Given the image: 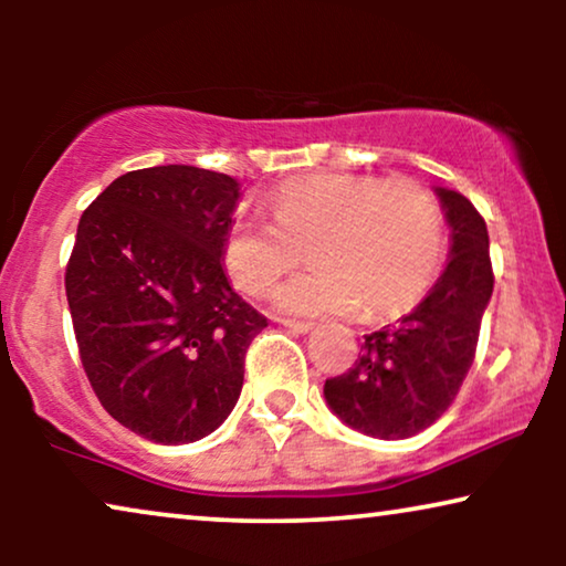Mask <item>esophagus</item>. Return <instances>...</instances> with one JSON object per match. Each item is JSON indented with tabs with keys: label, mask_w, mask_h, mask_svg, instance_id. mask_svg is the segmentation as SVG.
<instances>
[{
	"label": "esophagus",
	"mask_w": 566,
	"mask_h": 566,
	"mask_svg": "<svg viewBox=\"0 0 566 566\" xmlns=\"http://www.w3.org/2000/svg\"><path fill=\"white\" fill-rule=\"evenodd\" d=\"M277 324H283V327H289V329H293V332H308V329H314V322H308V319H277Z\"/></svg>",
	"instance_id": "obj_1"
}]
</instances>
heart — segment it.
<instances>
[{"mask_svg": "<svg viewBox=\"0 0 566 566\" xmlns=\"http://www.w3.org/2000/svg\"><path fill=\"white\" fill-rule=\"evenodd\" d=\"M273 219L239 216L223 239V265L237 289L265 298L298 268L316 265L277 293L289 312L370 316L412 308L436 283L446 221L430 190L378 175L296 177L270 196Z\"/></svg>", "mask_w": 566, "mask_h": 566, "instance_id": "1", "label": "heart"}]
</instances>
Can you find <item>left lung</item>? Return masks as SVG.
Here are the masks:
<instances>
[{
  "mask_svg": "<svg viewBox=\"0 0 566 566\" xmlns=\"http://www.w3.org/2000/svg\"><path fill=\"white\" fill-rule=\"evenodd\" d=\"M438 196L453 234L443 275L420 306L366 335L347 374L324 381L339 420L374 438H412L453 405L494 289L484 216L461 192L438 188Z\"/></svg>",
  "mask_w": 566,
  "mask_h": 566,
  "instance_id": "8db88e82",
  "label": "left lung"
}]
</instances>
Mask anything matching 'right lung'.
Returning <instances> with one entry per match:
<instances>
[{
  "label": "right lung",
  "mask_w": 566,
  "mask_h": 566,
  "mask_svg": "<svg viewBox=\"0 0 566 566\" xmlns=\"http://www.w3.org/2000/svg\"><path fill=\"white\" fill-rule=\"evenodd\" d=\"M237 198L234 177L211 169H134L76 227L64 283L84 374L107 415L154 443L227 420L268 327L221 265Z\"/></svg>",
  "instance_id": "obj_1"
}]
</instances>
